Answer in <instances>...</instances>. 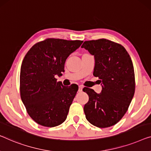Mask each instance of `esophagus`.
I'll return each instance as SVG.
<instances>
[{
    "instance_id": "obj_1",
    "label": "esophagus",
    "mask_w": 151,
    "mask_h": 151,
    "mask_svg": "<svg viewBox=\"0 0 151 151\" xmlns=\"http://www.w3.org/2000/svg\"><path fill=\"white\" fill-rule=\"evenodd\" d=\"M82 88H83V86H81V85H80V86H79V88H78V91L81 92V91H82Z\"/></svg>"
}]
</instances>
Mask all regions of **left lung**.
Segmentation results:
<instances>
[{"mask_svg":"<svg viewBox=\"0 0 151 151\" xmlns=\"http://www.w3.org/2000/svg\"><path fill=\"white\" fill-rule=\"evenodd\" d=\"M82 48L95 58L93 75L101 82L97 93L84 87L89 99L84 111L89 123L99 128L116 124L128 110L135 93L132 60L123 45L106 39L86 41Z\"/></svg>","mask_w":151,"mask_h":151,"instance_id":"1","label":"left lung"}]
</instances>
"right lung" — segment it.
I'll list each match as a JSON object with an SVG mask.
<instances>
[{"instance_id": "1", "label": "right lung", "mask_w": 151, "mask_h": 151, "mask_svg": "<svg viewBox=\"0 0 151 151\" xmlns=\"http://www.w3.org/2000/svg\"><path fill=\"white\" fill-rule=\"evenodd\" d=\"M83 41L47 39L27 52L20 69V96L27 112L37 123L53 127L67 119L78 86H64L61 76L67 57Z\"/></svg>"}]
</instances>
